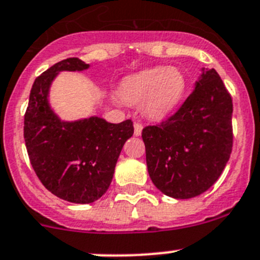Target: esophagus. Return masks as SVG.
Returning <instances> with one entry per match:
<instances>
[{
    "instance_id": "34e87169",
    "label": "esophagus",
    "mask_w": 260,
    "mask_h": 260,
    "mask_svg": "<svg viewBox=\"0 0 260 260\" xmlns=\"http://www.w3.org/2000/svg\"><path fill=\"white\" fill-rule=\"evenodd\" d=\"M142 130H143V125L139 122H135L134 123V135L135 137H139L142 134Z\"/></svg>"
}]
</instances>
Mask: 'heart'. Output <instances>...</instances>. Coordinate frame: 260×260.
I'll use <instances>...</instances> for the list:
<instances>
[{"label":"heart","instance_id":"heart-1","mask_svg":"<svg viewBox=\"0 0 260 260\" xmlns=\"http://www.w3.org/2000/svg\"><path fill=\"white\" fill-rule=\"evenodd\" d=\"M185 78L177 68L154 67L127 76L120 83L121 99L142 103L148 117L159 120L174 112L184 96Z\"/></svg>","mask_w":260,"mask_h":260}]
</instances>
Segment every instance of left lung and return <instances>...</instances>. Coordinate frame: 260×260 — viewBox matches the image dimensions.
I'll use <instances>...</instances> for the list:
<instances>
[{
  "label": "left lung",
  "mask_w": 260,
  "mask_h": 260,
  "mask_svg": "<svg viewBox=\"0 0 260 260\" xmlns=\"http://www.w3.org/2000/svg\"><path fill=\"white\" fill-rule=\"evenodd\" d=\"M232 112L222 78L204 71L173 116L143 128L149 177L162 193L192 199L218 180L232 152Z\"/></svg>",
  "instance_id": "1"
}]
</instances>
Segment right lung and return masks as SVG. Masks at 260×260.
<instances>
[{
  "label": "right lung",
  "instance_id": "obj_1",
  "mask_svg": "<svg viewBox=\"0 0 260 260\" xmlns=\"http://www.w3.org/2000/svg\"><path fill=\"white\" fill-rule=\"evenodd\" d=\"M89 64L68 58L35 80L24 114V140L30 165L52 194L75 204H90L108 189L132 120L107 122L99 117L66 122L50 108L49 89L61 71H83Z\"/></svg>",
  "mask_w": 260,
  "mask_h": 260
}]
</instances>
